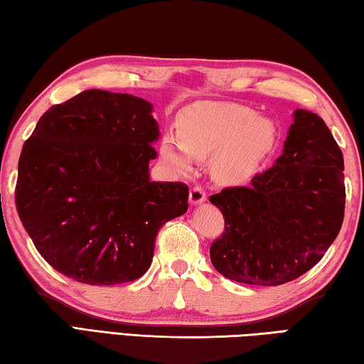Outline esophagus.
I'll return each mask as SVG.
<instances>
[{"label": "esophagus", "mask_w": 364, "mask_h": 364, "mask_svg": "<svg viewBox=\"0 0 364 364\" xmlns=\"http://www.w3.org/2000/svg\"><path fill=\"white\" fill-rule=\"evenodd\" d=\"M189 200L192 205L202 203L206 200V191L202 186H194L189 192Z\"/></svg>", "instance_id": "1"}]
</instances>
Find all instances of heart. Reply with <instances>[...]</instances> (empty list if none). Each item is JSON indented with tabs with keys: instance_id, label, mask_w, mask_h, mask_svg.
<instances>
[{
	"instance_id": "heart-1",
	"label": "heart",
	"mask_w": 364,
	"mask_h": 364,
	"mask_svg": "<svg viewBox=\"0 0 364 364\" xmlns=\"http://www.w3.org/2000/svg\"><path fill=\"white\" fill-rule=\"evenodd\" d=\"M181 145L162 141V158L180 173L191 168V158L213 159V170L225 181L251 176L274 141L272 121L255 117L246 107L202 102L181 117L178 124Z\"/></svg>"
}]
</instances>
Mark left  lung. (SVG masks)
I'll return each mask as SVG.
<instances>
[{
  "instance_id": "obj_1",
  "label": "left lung",
  "mask_w": 364,
  "mask_h": 364,
  "mask_svg": "<svg viewBox=\"0 0 364 364\" xmlns=\"http://www.w3.org/2000/svg\"><path fill=\"white\" fill-rule=\"evenodd\" d=\"M210 202L225 223L210 247L213 267L230 281L281 286L317 265L338 237L346 208L343 151L322 118L298 109L274 166Z\"/></svg>"
}]
</instances>
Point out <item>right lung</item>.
I'll return each mask as SVG.
<instances>
[{
  "instance_id": "1",
  "label": "right lung",
  "mask_w": 364,
  "mask_h": 364,
  "mask_svg": "<svg viewBox=\"0 0 364 364\" xmlns=\"http://www.w3.org/2000/svg\"><path fill=\"white\" fill-rule=\"evenodd\" d=\"M158 137L151 104L104 90L41 117L18 159L16 205L50 267L90 286L146 273L161 227L184 215L189 198L181 181H149Z\"/></svg>"
}]
</instances>
